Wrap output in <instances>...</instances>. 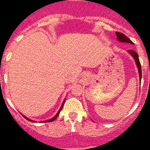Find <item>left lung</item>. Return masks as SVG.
Wrapping results in <instances>:
<instances>
[{
	"mask_svg": "<svg viewBox=\"0 0 150 150\" xmlns=\"http://www.w3.org/2000/svg\"><path fill=\"white\" fill-rule=\"evenodd\" d=\"M116 37H117V40L120 42H124V43H133L131 40L129 39L128 38H127L126 36L124 34L120 32H116ZM128 52H129L131 55H132L134 59L135 62H136V64L137 66V68H138V72H139V76H140V79L141 80V76H142V72H141V65H140V60H139V57L137 53L136 52H134V50H128Z\"/></svg>",
	"mask_w": 150,
	"mask_h": 150,
	"instance_id": "1",
	"label": "left lung"
}]
</instances>
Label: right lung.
<instances>
[{
  "label": "right lung",
  "mask_w": 150,
  "mask_h": 150,
  "mask_svg": "<svg viewBox=\"0 0 150 150\" xmlns=\"http://www.w3.org/2000/svg\"><path fill=\"white\" fill-rule=\"evenodd\" d=\"M64 102H63V104H62V107H61V108L60 109H59V112H57V114L55 115V116H54L53 118H52V119H51V120H46V121H44L43 122H52V121H54V120H55V119H56L57 117H58V116H59V113H60V111L62 110V107H63V106H64ZM22 116H23V115H22ZM25 118L26 120H28V121H31V122H34V121H32V120H29V119H28L27 117H25V116H23Z\"/></svg>",
  "instance_id": "1"
}]
</instances>
